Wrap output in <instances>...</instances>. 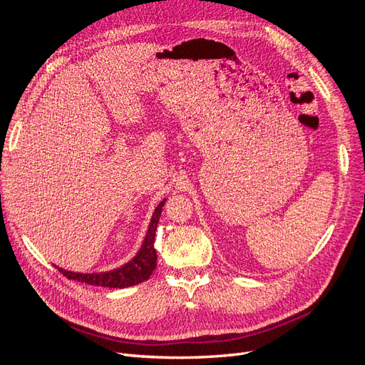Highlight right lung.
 Here are the masks:
<instances>
[{
	"label": "right lung",
	"instance_id": "right-lung-1",
	"mask_svg": "<svg viewBox=\"0 0 365 365\" xmlns=\"http://www.w3.org/2000/svg\"><path fill=\"white\" fill-rule=\"evenodd\" d=\"M165 202H166V199L160 202L157 208L154 210L151 223H150L147 235H145V240L142 242L140 250L132 260L127 262L124 267L108 271V272H93V274L71 272V271H66L60 267H56V269L70 280H78L85 284L110 287V289H121V287L135 286L145 280H148L150 275L153 274V271L157 267V253L154 249L155 229H157L158 218H160V215H162Z\"/></svg>",
	"mask_w": 365,
	"mask_h": 365
}]
</instances>
